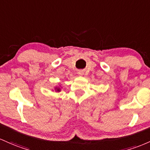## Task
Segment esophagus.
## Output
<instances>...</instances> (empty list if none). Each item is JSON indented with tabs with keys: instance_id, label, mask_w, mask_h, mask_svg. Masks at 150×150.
I'll use <instances>...</instances> for the list:
<instances>
[{
	"instance_id": "esophagus-1",
	"label": "esophagus",
	"mask_w": 150,
	"mask_h": 150,
	"mask_svg": "<svg viewBox=\"0 0 150 150\" xmlns=\"http://www.w3.org/2000/svg\"><path fill=\"white\" fill-rule=\"evenodd\" d=\"M83 71H79V72H78V74H79V75H82L83 74Z\"/></svg>"
}]
</instances>
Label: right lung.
Returning a JSON list of instances; mask_svg holds the SVG:
<instances>
[{
	"mask_svg": "<svg viewBox=\"0 0 150 150\" xmlns=\"http://www.w3.org/2000/svg\"><path fill=\"white\" fill-rule=\"evenodd\" d=\"M54 91L56 92H60V91H61V87H60V86L54 87Z\"/></svg>",
	"mask_w": 150,
	"mask_h": 150,
	"instance_id": "obj_1",
	"label": "right lung"
}]
</instances>
